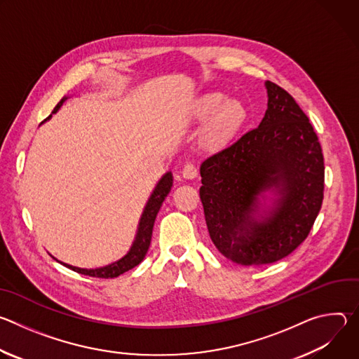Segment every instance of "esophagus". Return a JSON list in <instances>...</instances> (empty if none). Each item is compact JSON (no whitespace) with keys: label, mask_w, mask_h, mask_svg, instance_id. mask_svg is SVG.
<instances>
[{"label":"esophagus","mask_w":359,"mask_h":359,"mask_svg":"<svg viewBox=\"0 0 359 359\" xmlns=\"http://www.w3.org/2000/svg\"><path fill=\"white\" fill-rule=\"evenodd\" d=\"M182 175H183L184 179L191 180V179H194L197 176V168L193 163H186L183 170H182Z\"/></svg>","instance_id":"obj_1"}]
</instances>
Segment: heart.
<instances>
[{"mask_svg":"<svg viewBox=\"0 0 359 359\" xmlns=\"http://www.w3.org/2000/svg\"><path fill=\"white\" fill-rule=\"evenodd\" d=\"M193 118L209 119L201 135L203 146L217 151L227 147L241 132L247 121V107L240 99L227 97L220 92L203 95L193 107Z\"/></svg>","mask_w":359,"mask_h":359,"instance_id":"b5f03b06","label":"heart"}]
</instances>
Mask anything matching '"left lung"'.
<instances>
[{"mask_svg":"<svg viewBox=\"0 0 359 359\" xmlns=\"http://www.w3.org/2000/svg\"><path fill=\"white\" fill-rule=\"evenodd\" d=\"M266 88L259 128L200 166L210 238L241 266L270 264L292 252L313 229L324 198V156L313 125L287 90L270 81Z\"/></svg>","mask_w":359,"mask_h":359,"instance_id":"left-lung-1","label":"left lung"}]
</instances>
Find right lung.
<instances>
[{"instance_id":"add662e5","label":"right lung","mask_w":359,"mask_h":359,"mask_svg":"<svg viewBox=\"0 0 359 359\" xmlns=\"http://www.w3.org/2000/svg\"><path fill=\"white\" fill-rule=\"evenodd\" d=\"M65 99H68V97L65 96L58 102V105L54 108L53 114L58 112V109L62 107ZM49 118H50V115L45 121H48ZM172 186H173V176H172L170 172H168L158 182L155 190H153V193L150 194V197L146 203V206H144V210L142 213L140 222H139V227H137L135 241H133L130 250L128 251V254L125 255V257H122L121 260H118V262H115L109 266H105V267H99V269H79V267H74V266L61 263L58 260L57 262L64 264L65 267L79 273V274L89 276V277H97V278H115V277L132 270L139 263H142V260L144 259V255H146V252L149 250V245H150V240H151L153 224H155V220H156V216L161 210L162 203L165 201L169 191L172 190Z\"/></svg>"}]
</instances>
